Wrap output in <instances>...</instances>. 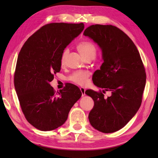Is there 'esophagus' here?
Masks as SVG:
<instances>
[{
    "instance_id": "obj_1",
    "label": "esophagus",
    "mask_w": 158,
    "mask_h": 158,
    "mask_svg": "<svg viewBox=\"0 0 158 158\" xmlns=\"http://www.w3.org/2000/svg\"><path fill=\"white\" fill-rule=\"evenodd\" d=\"M80 90H81V95H82V97H84V96L85 95V89H84V88L81 87V88H80Z\"/></svg>"
}]
</instances>
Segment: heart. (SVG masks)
<instances>
[{
	"mask_svg": "<svg viewBox=\"0 0 158 158\" xmlns=\"http://www.w3.org/2000/svg\"><path fill=\"white\" fill-rule=\"evenodd\" d=\"M77 49L84 58L87 57H93L94 58L96 55V48L91 42H82L77 45ZM67 53H68V50L64 51L60 60L61 64L65 63ZM89 75L90 74L89 72L78 71L74 73L69 77V79L71 81L77 84L83 85L87 82L88 77Z\"/></svg>",
	"mask_w": 158,
	"mask_h": 158,
	"instance_id": "b5f03b06",
	"label": "heart"
}]
</instances>
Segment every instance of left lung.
Here are the masks:
<instances>
[{
    "label": "left lung",
    "instance_id": "1",
    "mask_svg": "<svg viewBox=\"0 0 158 158\" xmlns=\"http://www.w3.org/2000/svg\"><path fill=\"white\" fill-rule=\"evenodd\" d=\"M84 35L98 44L103 63L93 75L96 86L102 93L89 89L85 92L94 101L90 111V125L100 132L111 133L123 127L139 109L146 85V73L137 47L116 26L95 24L88 27Z\"/></svg>",
    "mask_w": 158,
    "mask_h": 158
}]
</instances>
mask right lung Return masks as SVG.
<instances>
[{"label": "right lung", "instance_id": "obj_1", "mask_svg": "<svg viewBox=\"0 0 158 158\" xmlns=\"http://www.w3.org/2000/svg\"><path fill=\"white\" fill-rule=\"evenodd\" d=\"M84 28L83 23H49L29 37L19 53L15 90L26 120L37 129L50 131L60 127L81 98L76 85L67 84L56 93L50 82L60 70L64 49Z\"/></svg>", "mask_w": 158, "mask_h": 158}]
</instances>
